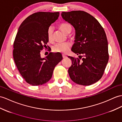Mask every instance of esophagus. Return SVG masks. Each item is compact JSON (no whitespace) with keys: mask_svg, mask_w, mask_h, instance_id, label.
Returning a JSON list of instances; mask_svg holds the SVG:
<instances>
[{"mask_svg":"<svg viewBox=\"0 0 122 122\" xmlns=\"http://www.w3.org/2000/svg\"><path fill=\"white\" fill-rule=\"evenodd\" d=\"M62 56H63V58H65L66 57H67L66 55H64V54H63V55H62Z\"/></svg>","mask_w":122,"mask_h":122,"instance_id":"1","label":"esophagus"}]
</instances>
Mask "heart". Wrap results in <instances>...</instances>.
<instances>
[{"mask_svg":"<svg viewBox=\"0 0 122 122\" xmlns=\"http://www.w3.org/2000/svg\"><path fill=\"white\" fill-rule=\"evenodd\" d=\"M59 28L64 33L68 34L70 30H71V26L69 24L62 23L59 26ZM54 31V28L50 26L47 30V38L49 41H52L53 39V34ZM70 46V44L68 42L57 43L53 47V51L55 52L65 53L67 52Z\"/></svg>","mask_w":122,"mask_h":122,"instance_id":"obj_1","label":"heart"}]
</instances>
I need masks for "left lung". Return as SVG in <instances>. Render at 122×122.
<instances>
[{
	"label": "left lung",
	"instance_id": "obj_1",
	"mask_svg": "<svg viewBox=\"0 0 122 122\" xmlns=\"http://www.w3.org/2000/svg\"><path fill=\"white\" fill-rule=\"evenodd\" d=\"M61 15L75 29V43L71 51L83 55L79 56V58L68 56L72 60L68 69L70 78L78 84H93L102 77L109 60L105 31L98 21L85 11L62 12Z\"/></svg>",
	"mask_w": 122,
	"mask_h": 122
}]
</instances>
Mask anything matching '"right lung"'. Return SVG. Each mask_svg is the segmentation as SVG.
<instances>
[{
	"mask_svg": "<svg viewBox=\"0 0 122 122\" xmlns=\"http://www.w3.org/2000/svg\"><path fill=\"white\" fill-rule=\"evenodd\" d=\"M59 15L58 12L35 13L19 27L13 44V58L20 74L29 84L41 85L48 82L55 67L63 59L58 52H50L43 58L40 55L49 41L47 30Z\"/></svg>",
	"mask_w": 122,
	"mask_h": 122,
	"instance_id": "1",
	"label": "right lung"
}]
</instances>
